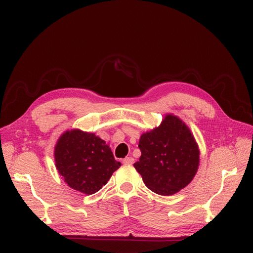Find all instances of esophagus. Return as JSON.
Returning a JSON list of instances; mask_svg holds the SVG:
<instances>
[{
  "label": "esophagus",
  "instance_id": "1",
  "mask_svg": "<svg viewBox=\"0 0 253 253\" xmlns=\"http://www.w3.org/2000/svg\"><path fill=\"white\" fill-rule=\"evenodd\" d=\"M124 164L125 165H133L134 164V158L133 157H126L125 159H124Z\"/></svg>",
  "mask_w": 253,
  "mask_h": 253
}]
</instances>
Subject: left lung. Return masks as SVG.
Returning a JSON list of instances; mask_svg holds the SVG:
<instances>
[{
    "instance_id": "8db88e82",
    "label": "left lung",
    "mask_w": 253,
    "mask_h": 253,
    "mask_svg": "<svg viewBox=\"0 0 253 253\" xmlns=\"http://www.w3.org/2000/svg\"><path fill=\"white\" fill-rule=\"evenodd\" d=\"M139 162L134 164L143 182L156 194L169 196L193 180L200 167V148L186 122L168 113L158 126L141 134Z\"/></svg>"
}]
</instances>
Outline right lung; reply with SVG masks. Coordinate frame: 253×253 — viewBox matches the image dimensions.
I'll list each match as a JSON object with an SVG mask.
<instances>
[{"instance_id":"obj_1","label":"right lung","mask_w":253,"mask_h":253,"mask_svg":"<svg viewBox=\"0 0 253 253\" xmlns=\"http://www.w3.org/2000/svg\"><path fill=\"white\" fill-rule=\"evenodd\" d=\"M53 157L56 169L66 185L87 195L98 192L121 166L103 139L80 128L61 134Z\"/></svg>"}]
</instances>
